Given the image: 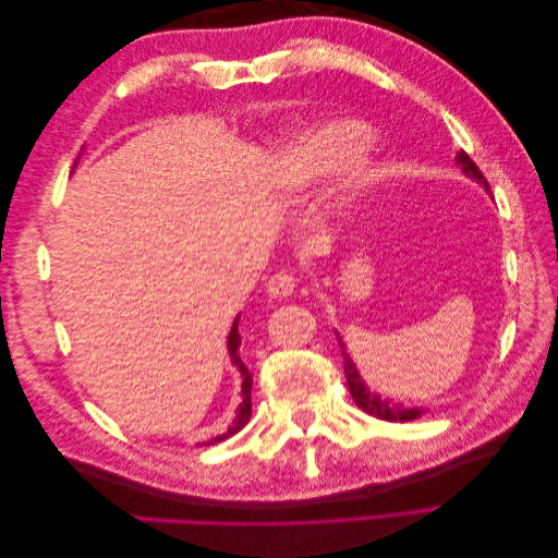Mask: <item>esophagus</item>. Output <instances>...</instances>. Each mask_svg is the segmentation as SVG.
Here are the masks:
<instances>
[{"mask_svg":"<svg viewBox=\"0 0 558 558\" xmlns=\"http://www.w3.org/2000/svg\"><path fill=\"white\" fill-rule=\"evenodd\" d=\"M298 286V279L293 272H277L272 279L267 281V293L269 298H289Z\"/></svg>","mask_w":558,"mask_h":558,"instance_id":"34e87169","label":"esophagus"}]
</instances>
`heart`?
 Returning <instances> with one entry per match:
<instances>
[{"instance_id":"1","label":"heart","mask_w":558,"mask_h":558,"mask_svg":"<svg viewBox=\"0 0 558 558\" xmlns=\"http://www.w3.org/2000/svg\"><path fill=\"white\" fill-rule=\"evenodd\" d=\"M367 142V130L359 123H342L328 128L324 132L314 134V137L298 140L295 144L286 146L277 156V172L286 181H305L318 172H328L337 160L349 156L351 150L363 148ZM349 185H359L363 181L361 167L356 162H349L347 172Z\"/></svg>"}]
</instances>
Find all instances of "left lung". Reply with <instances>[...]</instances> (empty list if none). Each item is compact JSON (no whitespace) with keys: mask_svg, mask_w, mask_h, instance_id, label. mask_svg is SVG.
<instances>
[{"mask_svg":"<svg viewBox=\"0 0 558 558\" xmlns=\"http://www.w3.org/2000/svg\"><path fill=\"white\" fill-rule=\"evenodd\" d=\"M459 162L463 167V172L472 179H477L480 183H484L488 189V181L486 177L482 174L480 167L475 165V160H470V156L465 154V150H461L459 154ZM340 340V337H337ZM340 349H342V356H344V377H347V384H349V391H351V398L356 400L359 408L363 412H367L369 416H377V418H384V421H412L416 416L424 414V410H416V408H402V404H391V400H381L379 396L369 393V388L363 384L359 369L353 367L349 353L344 349V344L340 342Z\"/></svg>","mask_w":558,"mask_h":558,"instance_id":"obj_1","label":"left lung"}]
</instances>
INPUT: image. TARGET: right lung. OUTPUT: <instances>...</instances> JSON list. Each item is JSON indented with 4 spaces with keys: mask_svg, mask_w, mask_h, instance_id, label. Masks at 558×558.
I'll use <instances>...</instances> for the list:
<instances>
[{
    "mask_svg": "<svg viewBox=\"0 0 558 558\" xmlns=\"http://www.w3.org/2000/svg\"><path fill=\"white\" fill-rule=\"evenodd\" d=\"M240 320V318H238ZM238 320H234L232 324V330H230V337H228V349H230V356H232V363L240 367V373H242V377H244V381H242V404H240V410H238V418H234V426L228 430V433H223V435H218V437H214L211 440V445H216V442H221V440H226V437H230L232 433H238L240 428H244L246 426V421H248V416H251V375H248V369H246V365L242 363V359H240V332H238Z\"/></svg>",
    "mask_w": 558,
    "mask_h": 558,
    "instance_id": "obj_1",
    "label": "right lung"
}]
</instances>
